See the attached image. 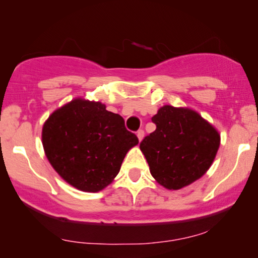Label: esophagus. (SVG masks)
Here are the masks:
<instances>
[{
	"mask_svg": "<svg viewBox=\"0 0 258 258\" xmlns=\"http://www.w3.org/2000/svg\"><path fill=\"white\" fill-rule=\"evenodd\" d=\"M143 137H144V132L143 130H139V132H137V139H139L140 142L143 140Z\"/></svg>",
	"mask_w": 258,
	"mask_h": 258,
	"instance_id": "34e87169",
	"label": "esophagus"
}]
</instances>
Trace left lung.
<instances>
[{"label": "left lung", "instance_id": "obj_1", "mask_svg": "<svg viewBox=\"0 0 258 258\" xmlns=\"http://www.w3.org/2000/svg\"><path fill=\"white\" fill-rule=\"evenodd\" d=\"M156 130L140 144L150 174L168 190L200 179L213 164L221 144L218 130L188 107L165 104L151 118Z\"/></svg>", "mask_w": 258, "mask_h": 258}]
</instances>
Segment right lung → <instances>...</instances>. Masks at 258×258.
Wrapping results in <instances>:
<instances>
[{
  "label": "right lung",
  "mask_w": 258,
  "mask_h": 258,
  "mask_svg": "<svg viewBox=\"0 0 258 258\" xmlns=\"http://www.w3.org/2000/svg\"><path fill=\"white\" fill-rule=\"evenodd\" d=\"M42 144L49 163L68 184L97 192L114 181L139 139L104 103L76 97L45 119Z\"/></svg>",
  "instance_id": "obj_1"
}]
</instances>
